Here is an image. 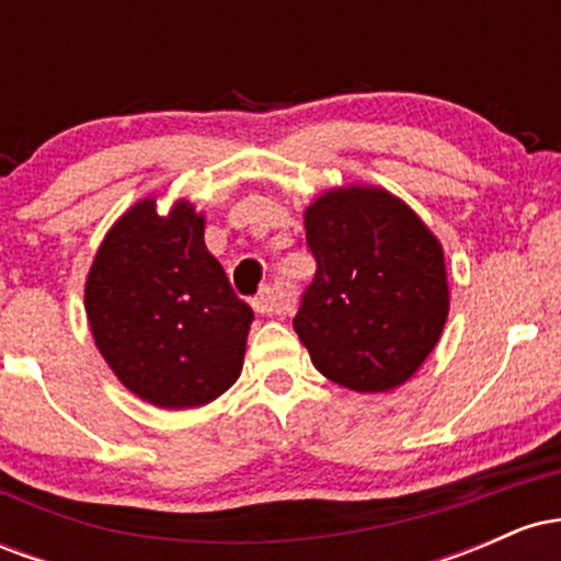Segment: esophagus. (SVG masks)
<instances>
[{
    "mask_svg": "<svg viewBox=\"0 0 561 561\" xmlns=\"http://www.w3.org/2000/svg\"><path fill=\"white\" fill-rule=\"evenodd\" d=\"M289 306H293V300H289V295L285 289L279 287H263L259 295L253 298V308L263 317H279V313H287Z\"/></svg>",
    "mask_w": 561,
    "mask_h": 561,
    "instance_id": "34e87169",
    "label": "esophagus"
}]
</instances>
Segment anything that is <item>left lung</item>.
<instances>
[{"label": "left lung", "instance_id": "obj_1", "mask_svg": "<svg viewBox=\"0 0 561 561\" xmlns=\"http://www.w3.org/2000/svg\"><path fill=\"white\" fill-rule=\"evenodd\" d=\"M317 274L293 327L311 362L356 392L416 375L448 319V276L435 234L382 186H343L306 208Z\"/></svg>", "mask_w": 561, "mask_h": 561}]
</instances>
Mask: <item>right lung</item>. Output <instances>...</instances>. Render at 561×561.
<instances>
[{"instance_id": "obj_1", "label": "right lung", "mask_w": 561, "mask_h": 561, "mask_svg": "<svg viewBox=\"0 0 561 561\" xmlns=\"http://www.w3.org/2000/svg\"><path fill=\"white\" fill-rule=\"evenodd\" d=\"M205 218L139 199L107 231L87 276V317L113 375L141 401L195 409L237 382L253 308L203 240Z\"/></svg>"}]
</instances>
